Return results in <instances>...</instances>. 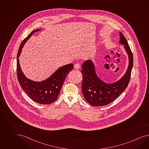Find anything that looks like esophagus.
I'll return each instance as SVG.
<instances>
[{
    "label": "esophagus",
    "mask_w": 149,
    "mask_h": 149,
    "mask_svg": "<svg viewBox=\"0 0 149 149\" xmlns=\"http://www.w3.org/2000/svg\"><path fill=\"white\" fill-rule=\"evenodd\" d=\"M74 68L76 69H79L80 68V65L79 63H76L74 65Z\"/></svg>",
    "instance_id": "obj_1"
}]
</instances>
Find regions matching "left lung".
Masks as SVG:
<instances>
[{
	"instance_id": "obj_1",
	"label": "left lung",
	"mask_w": 149,
	"mask_h": 149,
	"mask_svg": "<svg viewBox=\"0 0 149 149\" xmlns=\"http://www.w3.org/2000/svg\"><path fill=\"white\" fill-rule=\"evenodd\" d=\"M119 34L120 43L124 45L129 58L127 70L120 80L113 84L105 83L95 74L94 65L91 61H85L82 65V92L86 102L92 106H103L112 102L122 93L129 83L134 63L133 54L123 34L119 32Z\"/></svg>"
}]
</instances>
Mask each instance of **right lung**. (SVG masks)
Here are the masks:
<instances>
[{"label": "right lung", "mask_w": 149, "mask_h": 149, "mask_svg": "<svg viewBox=\"0 0 149 149\" xmlns=\"http://www.w3.org/2000/svg\"><path fill=\"white\" fill-rule=\"evenodd\" d=\"M40 30L33 31L26 38L23 40L19 46L17 54V73L18 80L21 87L31 99L39 104H49L53 103L57 99L65 78L70 71L72 70L73 65L70 64L62 66L50 78L41 82L33 81L26 78L20 69L18 58L25 42L34 32Z\"/></svg>", "instance_id": "1"}]
</instances>
